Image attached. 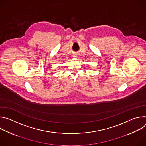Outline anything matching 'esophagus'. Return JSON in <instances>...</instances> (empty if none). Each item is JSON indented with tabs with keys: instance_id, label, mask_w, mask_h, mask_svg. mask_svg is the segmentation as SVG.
Returning a JSON list of instances; mask_svg holds the SVG:
<instances>
[{
	"instance_id": "obj_1",
	"label": "esophagus",
	"mask_w": 146,
	"mask_h": 146,
	"mask_svg": "<svg viewBox=\"0 0 146 146\" xmlns=\"http://www.w3.org/2000/svg\"><path fill=\"white\" fill-rule=\"evenodd\" d=\"M77 54H74V57L76 58V57H77Z\"/></svg>"
}]
</instances>
